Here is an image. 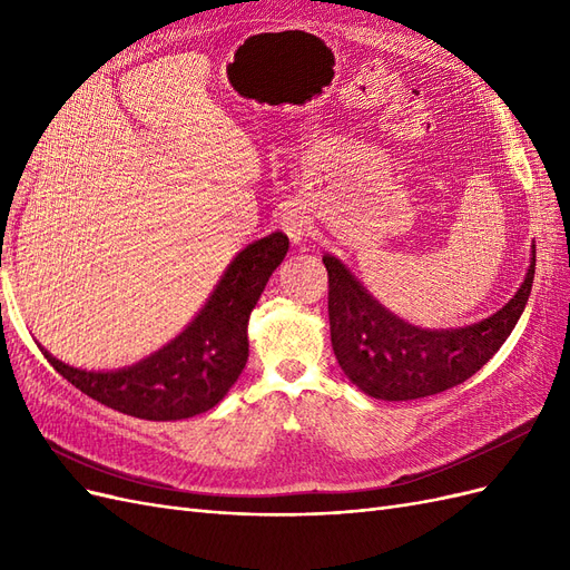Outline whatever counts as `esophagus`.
I'll use <instances>...</instances> for the list:
<instances>
[{
    "instance_id": "esophagus-1",
    "label": "esophagus",
    "mask_w": 570,
    "mask_h": 570,
    "mask_svg": "<svg viewBox=\"0 0 570 570\" xmlns=\"http://www.w3.org/2000/svg\"><path fill=\"white\" fill-rule=\"evenodd\" d=\"M281 226L295 245L306 243L308 233H312V220L302 209H285L281 216Z\"/></svg>"
}]
</instances>
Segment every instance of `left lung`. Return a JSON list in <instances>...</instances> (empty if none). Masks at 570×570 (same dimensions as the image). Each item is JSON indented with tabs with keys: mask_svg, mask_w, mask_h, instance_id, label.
Segmentation results:
<instances>
[{
	"mask_svg": "<svg viewBox=\"0 0 570 570\" xmlns=\"http://www.w3.org/2000/svg\"><path fill=\"white\" fill-rule=\"evenodd\" d=\"M327 316L337 364L368 396L385 402L421 400L461 385L502 347L528 304L534 247L525 281L507 306L480 323L428 331L373 299L340 258L325 254Z\"/></svg>",
	"mask_w": 570,
	"mask_h": 570,
	"instance_id": "left-lung-1",
	"label": "left lung"
}]
</instances>
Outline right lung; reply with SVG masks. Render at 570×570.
Listing matches in <instances>:
<instances>
[{"instance_id": "add662e5", "label": "right lung", "mask_w": 570, "mask_h": 570, "mask_svg": "<svg viewBox=\"0 0 570 570\" xmlns=\"http://www.w3.org/2000/svg\"><path fill=\"white\" fill-rule=\"evenodd\" d=\"M289 239L271 233L239 252L209 302L166 347L118 371H80L42 354L55 371L99 404L145 421H180L216 406L243 373L252 308L283 264Z\"/></svg>"}]
</instances>
